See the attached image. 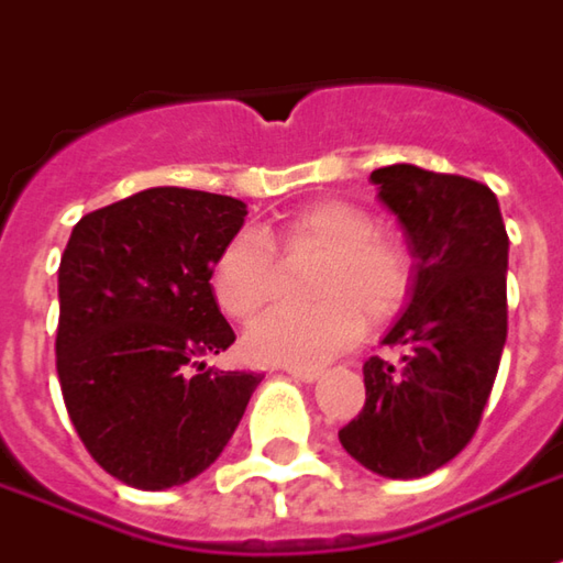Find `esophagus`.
Masks as SVG:
<instances>
[{"label": "esophagus", "instance_id": "1", "mask_svg": "<svg viewBox=\"0 0 563 563\" xmlns=\"http://www.w3.org/2000/svg\"><path fill=\"white\" fill-rule=\"evenodd\" d=\"M286 374L292 379H301V383H314V379H320V367H286Z\"/></svg>", "mask_w": 563, "mask_h": 563}]
</instances>
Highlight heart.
Wrapping results in <instances>:
<instances>
[{
    "label": "heart",
    "mask_w": 563,
    "mask_h": 563,
    "mask_svg": "<svg viewBox=\"0 0 563 563\" xmlns=\"http://www.w3.org/2000/svg\"><path fill=\"white\" fill-rule=\"evenodd\" d=\"M320 255L311 308H277L255 320L243 336L255 364L314 367L358 340L364 318L389 320L408 299L411 255L396 236L377 233L374 218L352 202L327 199L296 211L267 243L262 233H240L223 245L211 267L214 299L230 318L252 320L274 296L277 258Z\"/></svg>",
    "instance_id": "1"
}]
</instances>
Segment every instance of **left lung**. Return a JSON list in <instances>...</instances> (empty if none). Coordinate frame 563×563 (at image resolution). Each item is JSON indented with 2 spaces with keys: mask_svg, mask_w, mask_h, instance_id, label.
<instances>
[{
  "mask_svg": "<svg viewBox=\"0 0 563 563\" xmlns=\"http://www.w3.org/2000/svg\"><path fill=\"white\" fill-rule=\"evenodd\" d=\"M396 214L411 264L401 318L383 336L401 371L364 364V408L340 430L342 449L371 474L417 479L471 442L508 336V233L489 186L417 165L371 174Z\"/></svg>",
  "mask_w": 563,
  "mask_h": 563,
  "instance_id": "8db88e82",
  "label": "left lung"
}]
</instances>
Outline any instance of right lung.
I'll return each instance as SVG.
<instances>
[{"instance_id":"1","label":"right lung","mask_w":563,"mask_h":563,"mask_svg":"<svg viewBox=\"0 0 563 563\" xmlns=\"http://www.w3.org/2000/svg\"><path fill=\"white\" fill-rule=\"evenodd\" d=\"M245 214L233 196L152 186L70 230L58 267L62 396L96 464L133 489L162 493L208 471L262 383L205 367L236 340L211 267Z\"/></svg>"}]
</instances>
